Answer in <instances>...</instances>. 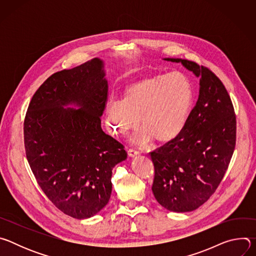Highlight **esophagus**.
Returning <instances> with one entry per match:
<instances>
[{"label": "esophagus", "instance_id": "esophagus-1", "mask_svg": "<svg viewBox=\"0 0 256 256\" xmlns=\"http://www.w3.org/2000/svg\"><path fill=\"white\" fill-rule=\"evenodd\" d=\"M128 155H130V157H134V156H136V155L140 154V151H138V150H136V149H130V150L128 151Z\"/></svg>", "mask_w": 256, "mask_h": 256}]
</instances>
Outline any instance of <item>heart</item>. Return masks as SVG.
I'll return each instance as SVG.
<instances>
[{"instance_id":"1","label":"heart","mask_w":256,"mask_h":256,"mask_svg":"<svg viewBox=\"0 0 256 256\" xmlns=\"http://www.w3.org/2000/svg\"><path fill=\"white\" fill-rule=\"evenodd\" d=\"M194 100L190 79L182 72H166L138 79L124 89V98L106 103V122L114 134H124L138 124L134 142L144 144L155 138L166 142L186 128Z\"/></svg>"}]
</instances>
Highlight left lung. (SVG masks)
<instances>
[{
    "mask_svg": "<svg viewBox=\"0 0 256 256\" xmlns=\"http://www.w3.org/2000/svg\"><path fill=\"white\" fill-rule=\"evenodd\" d=\"M165 60L192 70L200 78V87L184 130L150 152L152 192L165 208L192 212L212 196L228 169L236 144V116L224 84L210 68L188 60Z\"/></svg>",
    "mask_w": 256,
    "mask_h": 256,
    "instance_id": "8db88e82",
    "label": "left lung"
}]
</instances>
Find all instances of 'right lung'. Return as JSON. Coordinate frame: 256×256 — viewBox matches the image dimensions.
<instances>
[{"instance_id":"add662e5","label":"right lung","mask_w":256,"mask_h":256,"mask_svg":"<svg viewBox=\"0 0 256 256\" xmlns=\"http://www.w3.org/2000/svg\"><path fill=\"white\" fill-rule=\"evenodd\" d=\"M104 76L99 58L54 72L34 93L24 120L25 153L36 181L75 218L107 204L112 169L128 157L124 146L101 128L108 98ZM72 102L82 108L62 107Z\"/></svg>"}]
</instances>
